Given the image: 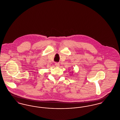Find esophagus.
<instances>
[{"instance_id":"esophagus-1","label":"esophagus","mask_w":120,"mask_h":120,"mask_svg":"<svg viewBox=\"0 0 120 120\" xmlns=\"http://www.w3.org/2000/svg\"><path fill=\"white\" fill-rule=\"evenodd\" d=\"M59 66H60V64H59V63H55V66L56 67H59Z\"/></svg>"}]
</instances>
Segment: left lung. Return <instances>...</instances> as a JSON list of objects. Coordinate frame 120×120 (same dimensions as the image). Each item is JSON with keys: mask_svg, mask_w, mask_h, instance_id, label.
Returning <instances> with one entry per match:
<instances>
[{"mask_svg": "<svg viewBox=\"0 0 120 120\" xmlns=\"http://www.w3.org/2000/svg\"><path fill=\"white\" fill-rule=\"evenodd\" d=\"M72 75V74L71 75Z\"/></svg>", "mask_w": 120, "mask_h": 120, "instance_id": "1", "label": "left lung"}]
</instances>
